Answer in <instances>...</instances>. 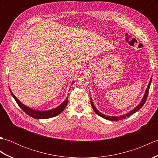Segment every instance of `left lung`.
<instances>
[{"label":"left lung","instance_id":"1","mask_svg":"<svg viewBox=\"0 0 158 158\" xmlns=\"http://www.w3.org/2000/svg\"><path fill=\"white\" fill-rule=\"evenodd\" d=\"M152 78H151L150 81H149V84H148V86H147V89H146V91H145V94H144V96H143V99L141 100V102H140V103L139 104L138 106H136L135 109H132V110H130L129 113L125 114V115H120V116H109V115H104V114L99 112L98 110L96 109L95 106L94 105V103L92 102V98H90V99H91V101H90V102H91V105L92 106V109H93L94 110L95 113L97 114V115L103 117V118H105L106 119L110 120V121H119V120H121V119H126V118H127V117H130L131 115H132V114L135 113L136 111H138V110L144 105V104H145V102H146V100H147V96H148L149 89V88H150V85H151V83H152Z\"/></svg>","mask_w":158,"mask_h":158}]
</instances>
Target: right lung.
<instances>
[{
    "label": "right lung",
    "instance_id": "obj_1",
    "mask_svg": "<svg viewBox=\"0 0 158 158\" xmlns=\"http://www.w3.org/2000/svg\"><path fill=\"white\" fill-rule=\"evenodd\" d=\"M73 83L74 81L72 82L71 85L73 84ZM10 92H11L12 96L13 97V98L15 100L16 102L18 103V105H19L20 108H21L26 114H28L29 116H31L35 119H48V118H51V117L58 115L60 113H61L63 111L64 109L66 108L67 103H68V98H66L64 101L61 105H59L58 107H56V108L49 110H45V111H41V110L32 109L29 108L28 106H25L16 98L15 95L11 92V89H10Z\"/></svg>",
    "mask_w": 158,
    "mask_h": 158
}]
</instances>
